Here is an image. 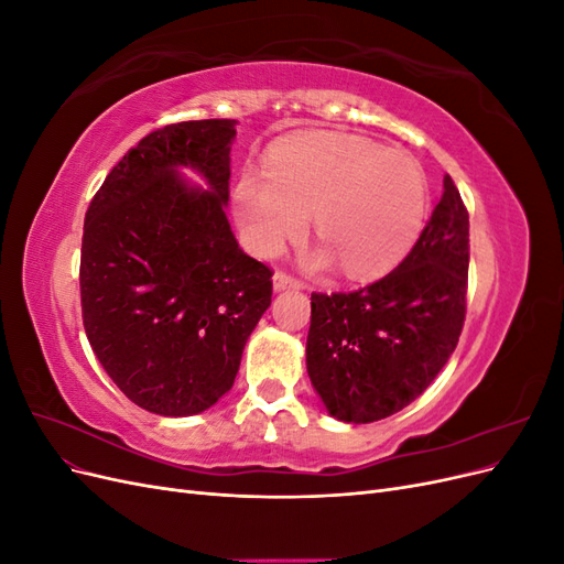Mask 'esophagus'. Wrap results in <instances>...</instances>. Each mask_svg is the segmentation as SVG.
I'll use <instances>...</instances> for the list:
<instances>
[{
	"mask_svg": "<svg viewBox=\"0 0 564 564\" xmlns=\"http://www.w3.org/2000/svg\"><path fill=\"white\" fill-rule=\"evenodd\" d=\"M301 284L294 280V278H289L286 272H275V275H272V289H275V292H284V289H299Z\"/></svg>",
	"mask_w": 564,
	"mask_h": 564,
	"instance_id": "obj_1",
	"label": "esophagus"
}]
</instances>
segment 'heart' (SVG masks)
Here are the masks:
<instances>
[{"label":"heart","mask_w":564,"mask_h":564,"mask_svg":"<svg viewBox=\"0 0 564 564\" xmlns=\"http://www.w3.org/2000/svg\"><path fill=\"white\" fill-rule=\"evenodd\" d=\"M324 242L313 268L344 263L346 275L379 278L412 251L429 214V181L402 150L360 135H296L268 155V174L245 169L232 214L247 247L275 256L308 228Z\"/></svg>","instance_id":"heart-1"}]
</instances>
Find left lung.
<instances>
[{
    "instance_id": "left-lung-1",
    "label": "left lung",
    "mask_w": 564,
    "mask_h": 564,
    "mask_svg": "<svg viewBox=\"0 0 564 564\" xmlns=\"http://www.w3.org/2000/svg\"><path fill=\"white\" fill-rule=\"evenodd\" d=\"M404 261L360 292L313 294L305 367L344 423L398 414L429 388L466 319L468 212L449 176Z\"/></svg>"
}]
</instances>
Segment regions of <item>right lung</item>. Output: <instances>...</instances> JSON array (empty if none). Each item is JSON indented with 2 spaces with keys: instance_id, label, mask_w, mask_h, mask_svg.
Here are the masks:
<instances>
[{
  "instance_id": "obj_1",
  "label": "right lung",
  "mask_w": 564,
  "mask_h": 564,
  "mask_svg": "<svg viewBox=\"0 0 564 564\" xmlns=\"http://www.w3.org/2000/svg\"><path fill=\"white\" fill-rule=\"evenodd\" d=\"M235 124L148 133L84 218V329L117 388L160 416L202 414L226 395L270 305L272 272L240 249L226 216Z\"/></svg>"
}]
</instances>
